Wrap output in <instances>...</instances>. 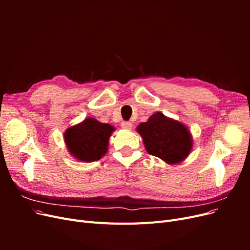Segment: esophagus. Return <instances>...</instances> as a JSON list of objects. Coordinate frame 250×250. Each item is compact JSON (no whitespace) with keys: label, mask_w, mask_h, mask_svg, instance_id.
<instances>
[{"label":"esophagus","mask_w":250,"mask_h":250,"mask_svg":"<svg viewBox=\"0 0 250 250\" xmlns=\"http://www.w3.org/2000/svg\"><path fill=\"white\" fill-rule=\"evenodd\" d=\"M121 126H122V128H124V129H131L132 123L131 122H122L121 123Z\"/></svg>","instance_id":"obj_1"}]
</instances>
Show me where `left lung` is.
<instances>
[{"mask_svg":"<svg viewBox=\"0 0 250 250\" xmlns=\"http://www.w3.org/2000/svg\"><path fill=\"white\" fill-rule=\"evenodd\" d=\"M147 152L165 163L175 165L184 162L193 149V139L188 128L161 111L150 116L147 122L137 127Z\"/></svg>","mask_w":250,"mask_h":250,"instance_id":"left-lung-1","label":"left lung"}]
</instances>
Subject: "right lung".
Here are the masks:
<instances>
[{
    "label": "right lung",
    "mask_w": 250,
    "mask_h": 250,
    "mask_svg": "<svg viewBox=\"0 0 250 250\" xmlns=\"http://www.w3.org/2000/svg\"><path fill=\"white\" fill-rule=\"evenodd\" d=\"M113 131V126L89 117L67 128L63 139L67 151L73 157L80 162L92 163L106 154Z\"/></svg>",
    "instance_id": "obj_1"
}]
</instances>
